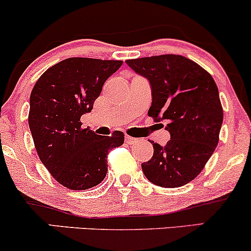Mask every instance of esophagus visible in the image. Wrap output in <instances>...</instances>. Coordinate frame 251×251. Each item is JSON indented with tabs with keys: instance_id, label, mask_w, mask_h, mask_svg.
I'll return each mask as SVG.
<instances>
[{
	"instance_id": "1",
	"label": "esophagus",
	"mask_w": 251,
	"mask_h": 251,
	"mask_svg": "<svg viewBox=\"0 0 251 251\" xmlns=\"http://www.w3.org/2000/svg\"><path fill=\"white\" fill-rule=\"evenodd\" d=\"M125 142L127 143L128 145H132V144H135V143H138V139H137V138L129 137V135L126 134V135H125Z\"/></svg>"
}]
</instances>
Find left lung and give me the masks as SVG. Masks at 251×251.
<instances>
[{"instance_id": "obj_1", "label": "left lung", "mask_w": 251, "mask_h": 251, "mask_svg": "<svg viewBox=\"0 0 251 251\" xmlns=\"http://www.w3.org/2000/svg\"><path fill=\"white\" fill-rule=\"evenodd\" d=\"M145 76L152 89L149 117L166 122L171 139L153 143V155L142 164L144 175L163 188H179L194 180L214 153L223 123L215 80L198 63L175 54L126 60ZM162 125V124H160Z\"/></svg>"}]
</instances>
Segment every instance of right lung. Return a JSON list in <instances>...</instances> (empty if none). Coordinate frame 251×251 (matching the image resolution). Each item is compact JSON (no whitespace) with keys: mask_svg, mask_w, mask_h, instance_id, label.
<instances>
[{"mask_svg":"<svg viewBox=\"0 0 251 251\" xmlns=\"http://www.w3.org/2000/svg\"><path fill=\"white\" fill-rule=\"evenodd\" d=\"M123 61L70 57L48 68L30 93L28 123L46 169L65 188L87 190L107 174V154L124 144V133L98 135L80 118L93 109L103 83Z\"/></svg>","mask_w":251,"mask_h":251,"instance_id":"obj_1","label":"right lung"}]
</instances>
